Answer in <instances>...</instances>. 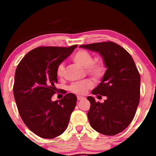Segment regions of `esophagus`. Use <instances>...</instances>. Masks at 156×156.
Masks as SVG:
<instances>
[{
	"label": "esophagus",
	"mask_w": 156,
	"mask_h": 156,
	"mask_svg": "<svg viewBox=\"0 0 156 156\" xmlns=\"http://www.w3.org/2000/svg\"><path fill=\"white\" fill-rule=\"evenodd\" d=\"M84 99V97H82V96H77V100H82Z\"/></svg>",
	"instance_id": "obj_1"
}]
</instances>
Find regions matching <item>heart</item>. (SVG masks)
<instances>
[{"label":"heart","instance_id":"1","mask_svg":"<svg viewBox=\"0 0 156 156\" xmlns=\"http://www.w3.org/2000/svg\"><path fill=\"white\" fill-rule=\"evenodd\" d=\"M72 60L82 67L86 68L87 73L96 80L103 77L106 72V65L101 59H94L88 51L80 50L74 53ZM65 72V66L63 63H59L57 66L56 74L58 77H62ZM93 86L92 81L90 79L72 83L69 87L70 91L76 94H84L89 89Z\"/></svg>","mask_w":156,"mask_h":156}]
</instances>
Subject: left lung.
I'll use <instances>...</instances> for the list:
<instances>
[{
	"mask_svg": "<svg viewBox=\"0 0 156 156\" xmlns=\"http://www.w3.org/2000/svg\"><path fill=\"white\" fill-rule=\"evenodd\" d=\"M99 52L108 68L101 83L91 91L106 96L104 103L88 97L91 126L104 135L114 136L126 129L135 116L140 101V76L131 55L119 44L106 41L80 45Z\"/></svg>",
	"mask_w": 156,
	"mask_h": 156,
	"instance_id": "obj_1",
	"label": "left lung"
}]
</instances>
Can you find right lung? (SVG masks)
Instances as JSON below:
<instances>
[{"mask_svg":"<svg viewBox=\"0 0 156 156\" xmlns=\"http://www.w3.org/2000/svg\"><path fill=\"white\" fill-rule=\"evenodd\" d=\"M76 47H38L27 52L16 68L13 94L19 114L40 137L54 138L67 129L76 95L67 94L55 101L51 98L58 91L55 87L57 66Z\"/></svg>","mask_w":156,"mask_h":156,"instance_id":"1","label":"right lung"}]
</instances>
